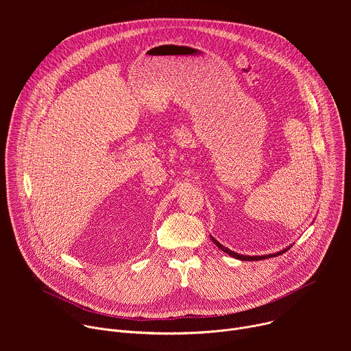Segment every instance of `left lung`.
<instances>
[{
	"label": "left lung",
	"mask_w": 351,
	"mask_h": 351,
	"mask_svg": "<svg viewBox=\"0 0 351 351\" xmlns=\"http://www.w3.org/2000/svg\"><path fill=\"white\" fill-rule=\"evenodd\" d=\"M211 240L217 244V247H219L222 252H225L226 254H229L230 257H233V258H237V260H241V261H260V260H265V258H272V257H276V256H280V254H283V253H286L287 250H289V247L287 248H285V250H282V252H278V253H275V254H267V256H241V254H237V253H234V252H232V250H229V248H226V247H223L219 241H217L213 236H211Z\"/></svg>",
	"instance_id": "8db88e82"
}]
</instances>
